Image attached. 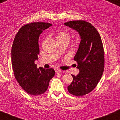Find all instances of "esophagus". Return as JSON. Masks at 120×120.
<instances>
[{
	"label": "esophagus",
	"instance_id": "1",
	"mask_svg": "<svg viewBox=\"0 0 120 120\" xmlns=\"http://www.w3.org/2000/svg\"><path fill=\"white\" fill-rule=\"evenodd\" d=\"M55 72H56V73H61V69H55Z\"/></svg>",
	"mask_w": 120,
	"mask_h": 120
}]
</instances>
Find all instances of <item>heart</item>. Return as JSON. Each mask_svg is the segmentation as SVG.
Segmentation results:
<instances>
[{
    "label": "heart",
    "mask_w": 120,
    "mask_h": 120,
    "mask_svg": "<svg viewBox=\"0 0 120 120\" xmlns=\"http://www.w3.org/2000/svg\"><path fill=\"white\" fill-rule=\"evenodd\" d=\"M56 38L60 43H62V42L66 41H69V35L67 31L61 30L57 33Z\"/></svg>",
    "instance_id": "1"
}]
</instances>
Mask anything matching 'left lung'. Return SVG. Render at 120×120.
Segmentation results:
<instances>
[{
	"label": "left lung",
	"instance_id": "left-lung-1",
	"mask_svg": "<svg viewBox=\"0 0 120 120\" xmlns=\"http://www.w3.org/2000/svg\"><path fill=\"white\" fill-rule=\"evenodd\" d=\"M79 34L81 41L74 60L80 72L72 75L73 81L68 92L76 96L92 92L102 77L104 68V52L100 34L95 27L84 20H73L64 23Z\"/></svg>",
	"mask_w": 120,
	"mask_h": 120
}]
</instances>
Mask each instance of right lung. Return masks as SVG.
<instances>
[{
    "label": "right lung",
    "mask_w": 120,
    "mask_h": 120,
    "mask_svg": "<svg viewBox=\"0 0 120 120\" xmlns=\"http://www.w3.org/2000/svg\"><path fill=\"white\" fill-rule=\"evenodd\" d=\"M52 24L34 22L22 27L16 35L12 46V67L19 85L31 95H40L46 92L49 81L55 76L52 68L38 69L35 64L39 54V38Z\"/></svg>",
    "instance_id": "1"
}]
</instances>
